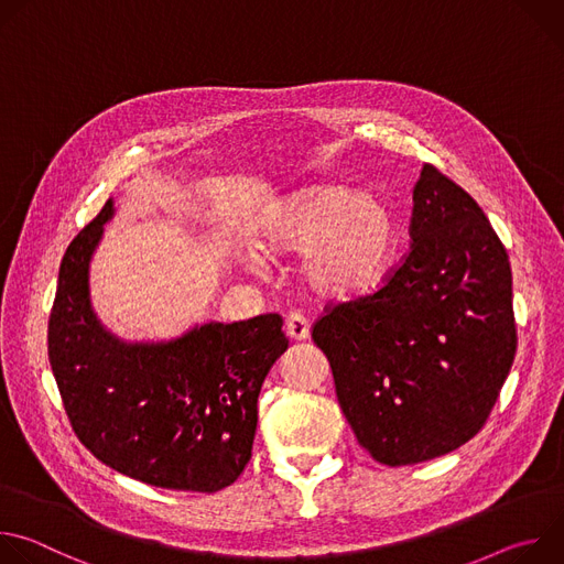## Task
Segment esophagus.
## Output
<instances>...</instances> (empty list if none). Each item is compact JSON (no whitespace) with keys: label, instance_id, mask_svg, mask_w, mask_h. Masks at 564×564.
I'll use <instances>...</instances> for the list:
<instances>
[{"label":"esophagus","instance_id":"34e87169","mask_svg":"<svg viewBox=\"0 0 564 564\" xmlns=\"http://www.w3.org/2000/svg\"><path fill=\"white\" fill-rule=\"evenodd\" d=\"M285 335L292 339V341H305L310 339V324L307 318L299 312H292L288 314L285 318Z\"/></svg>","mask_w":564,"mask_h":564}]
</instances>
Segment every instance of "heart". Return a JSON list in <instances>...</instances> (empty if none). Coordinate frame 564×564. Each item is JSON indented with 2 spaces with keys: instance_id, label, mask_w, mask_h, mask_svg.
Here are the masks:
<instances>
[{
  "instance_id": "1",
  "label": "heart",
  "mask_w": 564,
  "mask_h": 564,
  "mask_svg": "<svg viewBox=\"0 0 564 564\" xmlns=\"http://www.w3.org/2000/svg\"><path fill=\"white\" fill-rule=\"evenodd\" d=\"M254 252L276 259L301 252V283L318 299L355 301L377 292L388 279L399 231L390 205L372 192L344 185L301 189L261 214L254 225Z\"/></svg>"
}]
</instances>
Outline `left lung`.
<instances>
[{
	"label": "left lung",
	"mask_w": 564,
	"mask_h": 564,
	"mask_svg": "<svg viewBox=\"0 0 564 564\" xmlns=\"http://www.w3.org/2000/svg\"><path fill=\"white\" fill-rule=\"evenodd\" d=\"M411 238L381 290L335 305L312 328L348 424L386 466L475 437L518 346L507 250L479 205L433 165L413 189Z\"/></svg>",
	"instance_id": "left-lung-1"
}]
</instances>
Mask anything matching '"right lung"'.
I'll return each instance as SVG.
<instances>
[{
	"label": "right lung",
	"mask_w": 564,
	"mask_h": 564,
	"mask_svg": "<svg viewBox=\"0 0 564 564\" xmlns=\"http://www.w3.org/2000/svg\"><path fill=\"white\" fill-rule=\"evenodd\" d=\"M109 198L62 259L48 361L75 435L102 464L144 485L214 494L252 457L259 392L288 350L279 314L194 326L170 341H124L91 303L89 268Z\"/></svg>",
	"instance_id": "1"
}]
</instances>
